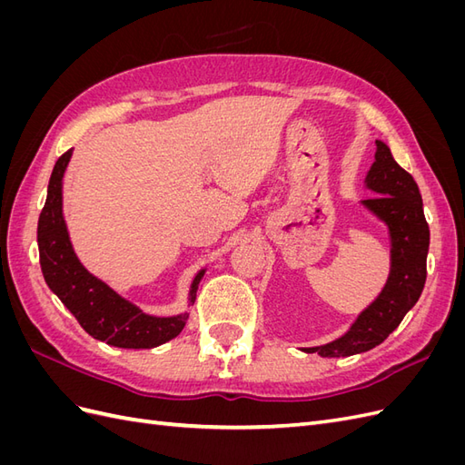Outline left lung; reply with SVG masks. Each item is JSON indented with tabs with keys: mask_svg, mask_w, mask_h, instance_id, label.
Here are the masks:
<instances>
[{
	"mask_svg": "<svg viewBox=\"0 0 465 465\" xmlns=\"http://www.w3.org/2000/svg\"><path fill=\"white\" fill-rule=\"evenodd\" d=\"M364 182L378 195L362 200V203L390 229L391 270L388 283L343 337L328 345L306 347L304 353L351 357L374 349L400 326L423 292L430 231L417 182L393 161L382 142H376V161Z\"/></svg>",
	"mask_w": 465,
	"mask_h": 465,
	"instance_id": "obj_1",
	"label": "left lung"
}]
</instances>
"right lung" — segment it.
<instances>
[{"label": "right lung", "mask_w": 465, "mask_h": 465, "mask_svg": "<svg viewBox=\"0 0 465 465\" xmlns=\"http://www.w3.org/2000/svg\"><path fill=\"white\" fill-rule=\"evenodd\" d=\"M69 159L72 149L55 161L48 198L38 219L40 267L48 287L94 340L122 349H151L174 340L184 330L188 314L171 318L149 316L130 301L122 299L101 279L91 275L77 260L62 215V178ZM203 273L205 270L193 279L190 302L195 301V291Z\"/></svg>", "instance_id": "add662e5"}]
</instances>
